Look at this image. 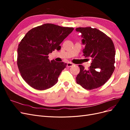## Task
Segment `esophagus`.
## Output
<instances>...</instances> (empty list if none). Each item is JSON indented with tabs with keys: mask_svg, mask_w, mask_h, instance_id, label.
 I'll list each match as a JSON object with an SVG mask.
<instances>
[{
	"mask_svg": "<svg viewBox=\"0 0 130 130\" xmlns=\"http://www.w3.org/2000/svg\"><path fill=\"white\" fill-rule=\"evenodd\" d=\"M73 65H74V64L72 63H71V62H68L67 63V66L68 67H72Z\"/></svg>",
	"mask_w": 130,
	"mask_h": 130,
	"instance_id": "obj_1",
	"label": "esophagus"
}]
</instances>
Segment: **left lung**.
Instances as JSON below:
<instances>
[{
	"instance_id": "obj_1",
	"label": "left lung",
	"mask_w": 130,
	"mask_h": 130,
	"mask_svg": "<svg viewBox=\"0 0 130 130\" xmlns=\"http://www.w3.org/2000/svg\"><path fill=\"white\" fill-rule=\"evenodd\" d=\"M76 31L81 32L83 37L84 55L92 60L88 70L78 65L80 70L76 82L86 89L99 88L109 80L115 70V45L111 38L96 28L77 27Z\"/></svg>"
}]
</instances>
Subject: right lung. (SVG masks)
Segmentation results:
<instances>
[{"label": "right lung", "mask_w": 130, "mask_h": 130, "mask_svg": "<svg viewBox=\"0 0 130 130\" xmlns=\"http://www.w3.org/2000/svg\"><path fill=\"white\" fill-rule=\"evenodd\" d=\"M73 27L53 24H43L31 29L21 40L17 49V66L22 78L31 87L45 90L55 85L67 64L54 60L48 55L73 31Z\"/></svg>", "instance_id": "right-lung-1"}]
</instances>
